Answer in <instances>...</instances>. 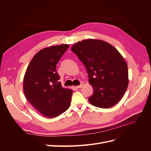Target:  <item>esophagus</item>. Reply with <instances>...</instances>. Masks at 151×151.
Segmentation results:
<instances>
[{"mask_svg": "<svg viewBox=\"0 0 151 151\" xmlns=\"http://www.w3.org/2000/svg\"><path fill=\"white\" fill-rule=\"evenodd\" d=\"M83 84H81L80 85H79V86H76L77 88H82V87H83Z\"/></svg>", "mask_w": 151, "mask_h": 151, "instance_id": "obj_1", "label": "esophagus"}]
</instances>
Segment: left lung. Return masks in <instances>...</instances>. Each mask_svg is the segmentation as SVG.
Here are the masks:
<instances>
[{"instance_id":"8db88e82","label":"left lung","mask_w":151,"mask_h":151,"mask_svg":"<svg viewBox=\"0 0 151 151\" xmlns=\"http://www.w3.org/2000/svg\"><path fill=\"white\" fill-rule=\"evenodd\" d=\"M71 50L83 63L94 93L89 101L94 106H115L124 95L129 84L127 64L111 45L96 39L84 40Z\"/></svg>"}]
</instances>
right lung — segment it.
<instances>
[{"label":"right lung","mask_w":151,"mask_h":151,"mask_svg":"<svg viewBox=\"0 0 151 151\" xmlns=\"http://www.w3.org/2000/svg\"><path fill=\"white\" fill-rule=\"evenodd\" d=\"M69 45L41 50L32 58L23 79L26 99L43 116L55 118L69 108L73 91L62 87L56 66Z\"/></svg>","instance_id":"add662e5"}]
</instances>
